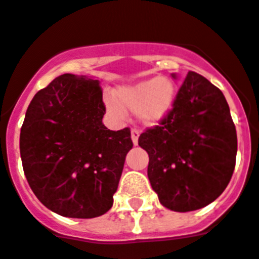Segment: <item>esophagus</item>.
<instances>
[{
	"instance_id": "1",
	"label": "esophagus",
	"mask_w": 259,
	"mask_h": 259,
	"mask_svg": "<svg viewBox=\"0 0 259 259\" xmlns=\"http://www.w3.org/2000/svg\"><path fill=\"white\" fill-rule=\"evenodd\" d=\"M138 137H140V132L137 129H132V140L134 145H138Z\"/></svg>"
}]
</instances>
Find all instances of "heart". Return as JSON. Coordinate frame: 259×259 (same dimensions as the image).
<instances>
[{
	"label": "heart",
	"mask_w": 259,
	"mask_h": 259,
	"mask_svg": "<svg viewBox=\"0 0 259 259\" xmlns=\"http://www.w3.org/2000/svg\"><path fill=\"white\" fill-rule=\"evenodd\" d=\"M114 99L106 100L113 116L121 117L123 109L137 113L141 122L147 126L159 123L174 109L177 100V87L166 77H151L133 85L119 88Z\"/></svg>",
	"instance_id": "b5f03b06"
}]
</instances>
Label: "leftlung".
I'll return each mask as SVG.
<instances>
[{
    "mask_svg": "<svg viewBox=\"0 0 259 259\" xmlns=\"http://www.w3.org/2000/svg\"><path fill=\"white\" fill-rule=\"evenodd\" d=\"M138 145L149 154L147 177L160 204L175 212L214 201L236 166L237 133L227 100L192 71L180 85L170 114L145 130Z\"/></svg>",
    "mask_w": 259,
    "mask_h": 259,
    "instance_id": "left-lung-1",
    "label": "left lung"
}]
</instances>
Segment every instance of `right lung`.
Returning a JSON list of instances; mask_svg holds the SVG:
<instances>
[{"label":"right lung","mask_w":259,"mask_h":259,"mask_svg":"<svg viewBox=\"0 0 259 259\" xmlns=\"http://www.w3.org/2000/svg\"><path fill=\"white\" fill-rule=\"evenodd\" d=\"M99 80L64 73L31 100L21 127L23 172L32 192L52 212L92 219L113 205L130 129L109 130Z\"/></svg>","instance_id":"add662e5"}]
</instances>
